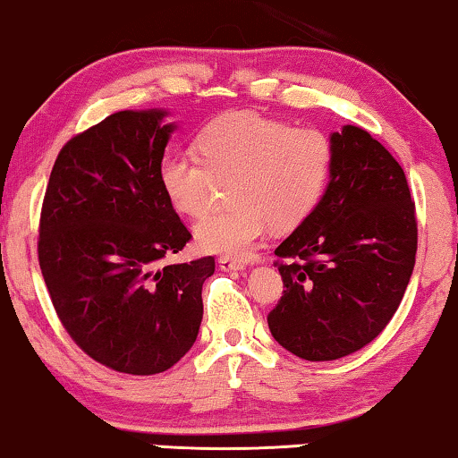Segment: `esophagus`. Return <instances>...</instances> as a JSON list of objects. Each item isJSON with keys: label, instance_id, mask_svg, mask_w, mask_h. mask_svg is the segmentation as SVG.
I'll list each match as a JSON object with an SVG mask.
<instances>
[{"label": "esophagus", "instance_id": "1", "mask_svg": "<svg viewBox=\"0 0 458 458\" xmlns=\"http://www.w3.org/2000/svg\"><path fill=\"white\" fill-rule=\"evenodd\" d=\"M245 264L240 260H233V258H227V256H221L218 258V268L225 270V273H231V270H243Z\"/></svg>", "mask_w": 458, "mask_h": 458}]
</instances>
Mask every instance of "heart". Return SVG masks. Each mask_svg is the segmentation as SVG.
Returning a JSON list of instances; mask_svg holds the SVG:
<instances>
[{"label": "heart", "mask_w": 458, "mask_h": 458, "mask_svg": "<svg viewBox=\"0 0 458 458\" xmlns=\"http://www.w3.org/2000/svg\"><path fill=\"white\" fill-rule=\"evenodd\" d=\"M194 155L169 152L158 163V183L171 208L200 216L216 182L231 180L235 204L196 225V245L233 260L250 256L273 223L293 229L318 207L330 174L328 138L314 128H289L276 119L240 111L208 123Z\"/></svg>", "instance_id": "obj_1"}]
</instances>
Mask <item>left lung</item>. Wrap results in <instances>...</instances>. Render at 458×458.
Returning <instances> with one entry per match:
<instances>
[{"label":"left lung","instance_id":"obj_1","mask_svg":"<svg viewBox=\"0 0 458 458\" xmlns=\"http://www.w3.org/2000/svg\"><path fill=\"white\" fill-rule=\"evenodd\" d=\"M330 182L275 254L283 297L268 314L275 341L308 361L351 355L386 328L417 251L405 171L357 125L330 134Z\"/></svg>","mask_w":458,"mask_h":458}]
</instances>
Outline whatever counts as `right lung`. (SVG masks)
<instances>
[{
  "mask_svg": "<svg viewBox=\"0 0 458 458\" xmlns=\"http://www.w3.org/2000/svg\"><path fill=\"white\" fill-rule=\"evenodd\" d=\"M117 111L59 150L38 225V264L64 328L115 372L175 366L202 322L215 258L165 264L191 240L158 183L175 123Z\"/></svg>",
  "mask_w": 458,
  "mask_h": 458,
  "instance_id": "1",
  "label": "right lung"
}]
</instances>
